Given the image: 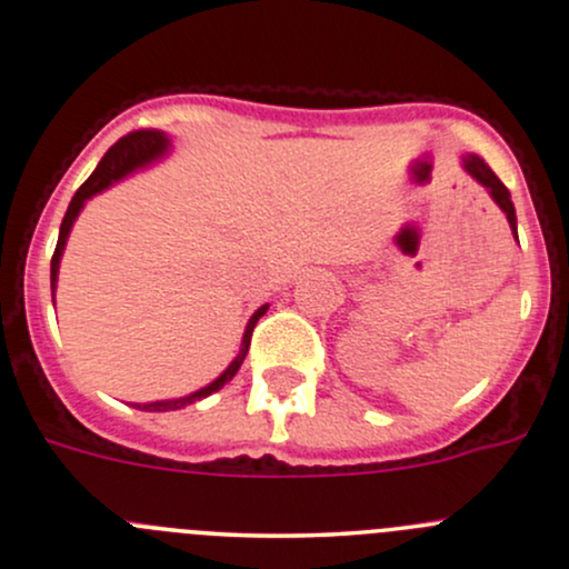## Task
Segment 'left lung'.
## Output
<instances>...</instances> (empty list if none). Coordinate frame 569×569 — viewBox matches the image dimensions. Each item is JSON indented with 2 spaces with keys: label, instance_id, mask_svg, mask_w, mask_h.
<instances>
[{
  "label": "left lung",
  "instance_id": "1",
  "mask_svg": "<svg viewBox=\"0 0 569 569\" xmlns=\"http://www.w3.org/2000/svg\"><path fill=\"white\" fill-rule=\"evenodd\" d=\"M462 166H465V171H468V174L473 177V180H478V182L483 184V188L489 190V196L497 201V207H500L502 212H506L508 222H510V231H513V236H516V209H513V201H510V193H508L506 184L497 180V174L489 169L487 163H483V158L465 156L462 158ZM516 241H519V239H516Z\"/></svg>",
  "mask_w": 569,
  "mask_h": 569
}]
</instances>
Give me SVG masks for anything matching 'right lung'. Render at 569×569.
<instances>
[{
	"label": "right lung",
	"instance_id": "1",
	"mask_svg": "<svg viewBox=\"0 0 569 569\" xmlns=\"http://www.w3.org/2000/svg\"><path fill=\"white\" fill-rule=\"evenodd\" d=\"M169 150V137H166L163 131H152V129H142V131H131L129 137L118 139L110 150H107V156L101 158L99 166H96V171L91 177H88L86 182L80 184V190L74 193L72 203H69L67 214H63L61 220V231H59V244H56V252H53V260H50V287L56 290V279H59V263H61V254H63V244H67L69 239V231H72V222L78 220L80 209L86 207V201L91 199V196L101 193L104 188H110L112 182L123 180L126 174H131L133 169H139V166L156 161V158H161L163 152ZM268 306H260L258 311H254L250 322H247V330H244V338H241V349L239 355H236V360L222 370L220 376L212 381V385H207L199 392L193 395H184V398H177V400H158V403H142L137 408H142V411H177V408H184L190 403H196V400L207 398V395H212L220 389L222 385H228V381L233 379L236 370L241 368V362H244L247 352H250V341H252V330H254V322H258L260 317L266 315Z\"/></svg>",
	"mask_w": 569,
	"mask_h": 569
}]
</instances>
